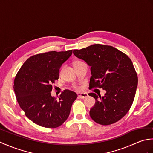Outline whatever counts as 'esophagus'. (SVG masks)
I'll return each instance as SVG.
<instances>
[{
	"mask_svg": "<svg viewBox=\"0 0 153 153\" xmlns=\"http://www.w3.org/2000/svg\"><path fill=\"white\" fill-rule=\"evenodd\" d=\"M88 94L87 93H77V97H78V98L80 99H84V98H86V97H88Z\"/></svg>",
	"mask_w": 153,
	"mask_h": 153,
	"instance_id": "34e87169",
	"label": "esophagus"
}]
</instances>
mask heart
Masks as SVG:
<instances>
[{
	"mask_svg": "<svg viewBox=\"0 0 153 153\" xmlns=\"http://www.w3.org/2000/svg\"><path fill=\"white\" fill-rule=\"evenodd\" d=\"M76 62H78V61H76ZM75 88L76 89V88H77V87H75Z\"/></svg>",
	"mask_w": 153,
	"mask_h": 153,
	"instance_id": "obj_1",
	"label": "heart"
}]
</instances>
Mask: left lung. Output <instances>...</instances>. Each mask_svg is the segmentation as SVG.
I'll return each instance as SVG.
<instances>
[{
	"label": "left lung",
	"instance_id": "1",
	"mask_svg": "<svg viewBox=\"0 0 153 153\" xmlns=\"http://www.w3.org/2000/svg\"><path fill=\"white\" fill-rule=\"evenodd\" d=\"M73 53L91 66L89 89L99 87L106 91L102 97L89 94L96 100L90 110L91 118L100 125L118 122L130 109L137 87V74L131 59L117 48L100 44Z\"/></svg>",
	"mask_w": 153,
	"mask_h": 153
}]
</instances>
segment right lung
Returning a JSON list of instances; mask_svg holds the SVG:
<instances>
[{"label":"right lung","instance_id":"obj_1","mask_svg":"<svg viewBox=\"0 0 153 153\" xmlns=\"http://www.w3.org/2000/svg\"><path fill=\"white\" fill-rule=\"evenodd\" d=\"M72 54V50L50 51L30 57L16 74L14 89L20 108L36 124L56 128L66 121L77 94L68 89L59 99L51 96L53 83L59 77V70Z\"/></svg>","mask_w":153,"mask_h":153}]
</instances>
